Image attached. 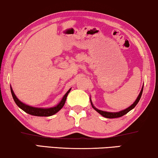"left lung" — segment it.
<instances>
[{
  "mask_svg": "<svg viewBox=\"0 0 158 158\" xmlns=\"http://www.w3.org/2000/svg\"><path fill=\"white\" fill-rule=\"evenodd\" d=\"M143 87H142V89H141V92H140V93H139V96H138V98H136V100H135V102L133 103V104L131 106L128 107V108H127L126 109H124V110H122V111H119V112H109V111H101V110H99V109H96V108H95V106H94L93 105V103H92V102H91V101H90V102H91V105H92V106H93V108L94 109H95V111H98V113L102 115L103 117H106V118L111 119V118H117V117H123V115L126 114H127V112H129L130 111L132 110V109H133V108H134V107L135 106L137 105V103H139V100H140L141 97V95H142Z\"/></svg>",
  "mask_w": 158,
  "mask_h": 158,
  "instance_id": "obj_1",
  "label": "left lung"
}]
</instances>
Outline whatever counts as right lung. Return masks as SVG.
<instances>
[{
    "label": "right lung",
    "instance_id": "add662e5",
    "mask_svg": "<svg viewBox=\"0 0 158 158\" xmlns=\"http://www.w3.org/2000/svg\"><path fill=\"white\" fill-rule=\"evenodd\" d=\"M70 91H71V89L65 93V95L63 96V99L61 100V101L60 102L59 104L56 106L49 108V109H41V108H35L30 106H27L25 104V103H22L21 101L16 97L15 94L14 93L12 89L11 88V95H12L14 101H15L16 104L21 109H23L24 111H25L26 113L33 116H38V117H49V116L55 114L57 113V111H59L62 108H63V106H64L65 101H66V98L68 96V95H69Z\"/></svg>",
    "mask_w": 158,
    "mask_h": 158
}]
</instances>
